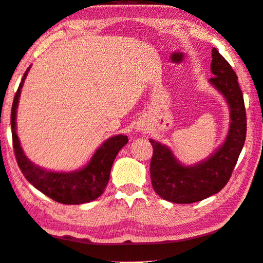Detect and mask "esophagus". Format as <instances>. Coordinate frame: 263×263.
<instances>
[{"label":"esophagus","mask_w":263,"mask_h":263,"mask_svg":"<svg viewBox=\"0 0 263 263\" xmlns=\"http://www.w3.org/2000/svg\"><path fill=\"white\" fill-rule=\"evenodd\" d=\"M142 130H144V128H142Z\"/></svg>","instance_id":"obj_1"}]
</instances>
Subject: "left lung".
Listing matches in <instances>:
<instances>
[{
	"label": "left lung",
	"mask_w": 263,
	"mask_h": 263,
	"mask_svg": "<svg viewBox=\"0 0 263 263\" xmlns=\"http://www.w3.org/2000/svg\"><path fill=\"white\" fill-rule=\"evenodd\" d=\"M209 79L230 108V126L226 141L207 160L184 165L169 147L149 139L153 146L151 179L162 199L175 203H193L218 193L230 179L246 139V110L238 77L216 48L212 50Z\"/></svg>",
	"instance_id": "1"
}]
</instances>
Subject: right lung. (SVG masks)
I'll use <instances>...</instances> for the list:
<instances>
[{
    "label": "right lung",
    "instance_id": "add662e5",
    "mask_svg": "<svg viewBox=\"0 0 263 263\" xmlns=\"http://www.w3.org/2000/svg\"><path fill=\"white\" fill-rule=\"evenodd\" d=\"M30 68H27L15 94L11 108V132L13 151L19 169L27 181L36 190L56 202L80 204L90 202L103 193L110 177V170L116 155L127 144V137L118 135L107 139L94 153L83 169L71 173H55L42 169L27 159L21 147L16 132V115L19 97Z\"/></svg>",
    "mask_w": 263,
    "mask_h": 263
}]
</instances>
